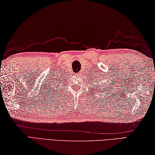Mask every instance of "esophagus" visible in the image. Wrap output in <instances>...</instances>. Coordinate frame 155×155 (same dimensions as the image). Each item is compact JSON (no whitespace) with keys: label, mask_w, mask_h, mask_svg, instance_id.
Instances as JSON below:
<instances>
[{"label":"esophagus","mask_w":155,"mask_h":155,"mask_svg":"<svg viewBox=\"0 0 155 155\" xmlns=\"http://www.w3.org/2000/svg\"><path fill=\"white\" fill-rule=\"evenodd\" d=\"M80 75V73H76V75H77V76H79Z\"/></svg>","instance_id":"esophagus-1"}]
</instances>
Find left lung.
Here are the masks:
<instances>
[{
  "mask_svg": "<svg viewBox=\"0 0 155 155\" xmlns=\"http://www.w3.org/2000/svg\"><path fill=\"white\" fill-rule=\"evenodd\" d=\"M93 80L92 81V82L95 83V84H94V91L96 92V94L97 93H99H99H105L106 92L107 93V94H109V93L110 94L111 93H112V89H111V88H108L107 87L104 88V86H103V84L100 85V86H99V84H97L99 83V82H101V78H100V79H99V80H98V78H97L96 79H94V78H93ZM92 86H93V84H92Z\"/></svg>",
  "mask_w": 155,
  "mask_h": 155,
  "instance_id": "left-lung-1",
  "label": "left lung"
}]
</instances>
